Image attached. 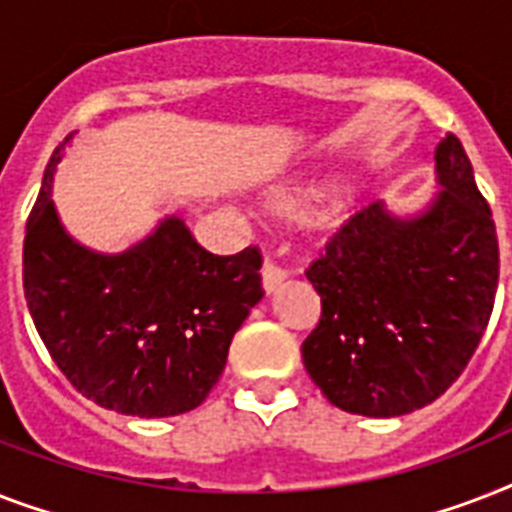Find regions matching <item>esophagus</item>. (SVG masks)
Here are the masks:
<instances>
[{
  "instance_id": "34e87169",
  "label": "esophagus",
  "mask_w": 512,
  "mask_h": 512,
  "mask_svg": "<svg viewBox=\"0 0 512 512\" xmlns=\"http://www.w3.org/2000/svg\"><path fill=\"white\" fill-rule=\"evenodd\" d=\"M287 279V268H281L279 263H273V260H265L263 263V289L271 295L276 289L281 287V281Z\"/></svg>"
}]
</instances>
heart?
<instances>
[{
	"mask_svg": "<svg viewBox=\"0 0 512 512\" xmlns=\"http://www.w3.org/2000/svg\"><path fill=\"white\" fill-rule=\"evenodd\" d=\"M321 191H308L303 196H284V199H276L271 204L273 212H279V215H287V217H297L303 215L305 209L311 207L313 201L319 199Z\"/></svg>",
	"mask_w": 512,
	"mask_h": 512,
	"instance_id": "obj_1",
	"label": "heart"
}]
</instances>
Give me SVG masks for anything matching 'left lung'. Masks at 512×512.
<instances>
[{"label":"left lung","instance_id":"obj_1","mask_svg":"<svg viewBox=\"0 0 512 512\" xmlns=\"http://www.w3.org/2000/svg\"><path fill=\"white\" fill-rule=\"evenodd\" d=\"M436 170L444 191L428 212L404 220L374 201L305 271L321 319L303 364L337 409H422L465 372L484 337L500 279L492 209L452 132L436 146Z\"/></svg>","mask_w":512,"mask_h":512}]
</instances>
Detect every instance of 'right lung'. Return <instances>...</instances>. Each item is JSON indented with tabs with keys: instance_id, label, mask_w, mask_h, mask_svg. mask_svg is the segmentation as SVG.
<instances>
[{
	"instance_id": "1",
	"label": "right lung",
	"mask_w": 512,
	"mask_h": 512,
	"mask_svg": "<svg viewBox=\"0 0 512 512\" xmlns=\"http://www.w3.org/2000/svg\"><path fill=\"white\" fill-rule=\"evenodd\" d=\"M52 151L23 239V292L44 348L82 396L132 417L191 412L225 369L236 329L265 295L257 247L220 257L170 217L124 255L79 247L50 188Z\"/></svg>"
}]
</instances>
